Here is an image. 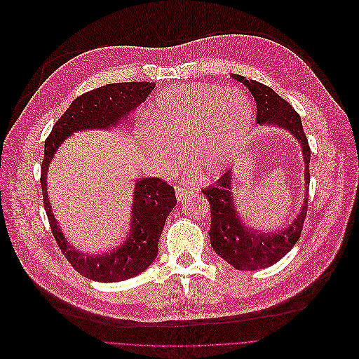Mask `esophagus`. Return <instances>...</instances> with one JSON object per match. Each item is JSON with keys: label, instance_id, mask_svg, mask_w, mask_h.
<instances>
[{"label": "esophagus", "instance_id": "1", "mask_svg": "<svg viewBox=\"0 0 359 359\" xmlns=\"http://www.w3.org/2000/svg\"><path fill=\"white\" fill-rule=\"evenodd\" d=\"M191 192H192L191 189H187V188H182V187H177L175 188V195H177L178 201L185 199V196H188Z\"/></svg>", "mask_w": 359, "mask_h": 359}]
</instances>
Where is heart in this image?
<instances>
[{"instance_id":"obj_1","label":"heart","mask_w":359,"mask_h":359,"mask_svg":"<svg viewBox=\"0 0 359 359\" xmlns=\"http://www.w3.org/2000/svg\"><path fill=\"white\" fill-rule=\"evenodd\" d=\"M253 123L250 99L239 89L177 86L161 92L140 131L141 146L161 174L182 163L187 147L192 168L203 178L226 171Z\"/></svg>"}]
</instances>
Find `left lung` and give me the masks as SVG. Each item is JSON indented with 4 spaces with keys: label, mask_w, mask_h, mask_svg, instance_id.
<instances>
[{
    "label": "left lung",
    "mask_w": 359,
    "mask_h": 359,
    "mask_svg": "<svg viewBox=\"0 0 359 359\" xmlns=\"http://www.w3.org/2000/svg\"><path fill=\"white\" fill-rule=\"evenodd\" d=\"M243 83L256 100V121L289 131L302 147L304 160V201L297 217L278 232H262L243 222L233 192V168L215 185L203 189L210 203L209 239L212 249L238 270H259L277 263L287 255L300 238L307 217L310 185V147L297 111L273 89L241 75H231Z\"/></svg>",
    "instance_id": "obj_1"
}]
</instances>
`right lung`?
I'll return each mask as SVG.
<instances>
[{
	"label": "right lung",
	"mask_w": 359,
	"mask_h": 359,
	"mask_svg": "<svg viewBox=\"0 0 359 359\" xmlns=\"http://www.w3.org/2000/svg\"><path fill=\"white\" fill-rule=\"evenodd\" d=\"M154 88L156 83L150 82H124L90 90L72 102L45 141L41 187L53 238L69 263L82 276L95 281L114 283L135 277L156 260L158 239L167 217L177 203L174 188L160 178L137 180L130 208V229L126 239L106 253L89 255L81 252L66 239L55 218L48 196V170L66 138L78 131L110 130L130 121V116L146 102Z\"/></svg>",
	"instance_id": "right-lung-1"
}]
</instances>
